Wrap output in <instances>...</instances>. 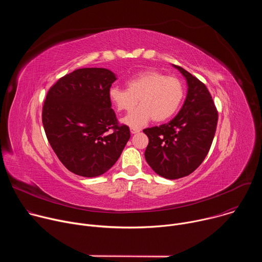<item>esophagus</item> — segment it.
<instances>
[{"label":"esophagus","instance_id":"34e87169","mask_svg":"<svg viewBox=\"0 0 262 262\" xmlns=\"http://www.w3.org/2000/svg\"><path fill=\"white\" fill-rule=\"evenodd\" d=\"M140 132H141L140 128H136V127H132V128H130V133H132V134H138V133H140Z\"/></svg>","mask_w":262,"mask_h":262}]
</instances>
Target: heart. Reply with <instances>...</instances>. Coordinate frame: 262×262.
Wrapping results in <instances>:
<instances>
[{
    "instance_id": "heart-1",
    "label": "heart",
    "mask_w": 262,
    "mask_h": 262,
    "mask_svg": "<svg viewBox=\"0 0 262 262\" xmlns=\"http://www.w3.org/2000/svg\"><path fill=\"white\" fill-rule=\"evenodd\" d=\"M184 96L180 80L156 70L138 73L126 82V89L111 87L108 97L120 112H130L138 103L140 106L122 119L132 127H141L152 118L157 122L170 119L179 108Z\"/></svg>"
}]
</instances>
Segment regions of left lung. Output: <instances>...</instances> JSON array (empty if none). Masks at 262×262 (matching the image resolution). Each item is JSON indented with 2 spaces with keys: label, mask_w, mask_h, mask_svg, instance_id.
<instances>
[{
  "label": "left lung",
  "mask_w": 262,
  "mask_h": 262,
  "mask_svg": "<svg viewBox=\"0 0 262 262\" xmlns=\"http://www.w3.org/2000/svg\"><path fill=\"white\" fill-rule=\"evenodd\" d=\"M173 67L188 85L185 100L170 122L143 130L149 139L146 162L167 179L188 176L202 164L217 123V111L206 86L182 67Z\"/></svg>",
  "instance_id": "8db88e82"
}]
</instances>
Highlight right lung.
<instances>
[{
    "mask_svg": "<svg viewBox=\"0 0 262 262\" xmlns=\"http://www.w3.org/2000/svg\"><path fill=\"white\" fill-rule=\"evenodd\" d=\"M117 80L106 68H81L61 78L42 107L47 138L72 173L96 177L114 166L130 138L111 108L108 90Z\"/></svg>",
    "mask_w": 262,
    "mask_h": 262,
    "instance_id": "1",
    "label": "right lung"
}]
</instances>
